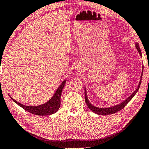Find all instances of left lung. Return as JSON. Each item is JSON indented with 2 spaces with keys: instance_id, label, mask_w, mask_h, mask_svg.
I'll return each mask as SVG.
<instances>
[{
  "instance_id": "1",
  "label": "left lung",
  "mask_w": 149,
  "mask_h": 149,
  "mask_svg": "<svg viewBox=\"0 0 149 149\" xmlns=\"http://www.w3.org/2000/svg\"><path fill=\"white\" fill-rule=\"evenodd\" d=\"M135 46L136 49L138 50V53H139L140 55L141 56V52L140 50V48L139 45H138V43L135 44ZM143 66L142 67V72H141V74L140 76V80L139 82V84H138V87L136 88V89L135 91H134L132 95H131L130 96H129L128 98H127L126 100H124V101L122 103H120V104H118L117 105H115V106H113L111 107H109V108H99V107H95L94 105H93L91 103L89 102L88 98V96L87 94H86V88L84 89V93H85V102L86 103V104H87V106L88 107V108L90 109L93 112H94L95 113H97L99 114V115H109V114H112V113H114L116 112H117L119 110H120L121 109H123L124 107H125L128 102L130 101V100L133 98V96L136 95V93H137V91H138V89H139V88L141 84V78H142V75H143Z\"/></svg>"
}]
</instances>
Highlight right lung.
<instances>
[{
    "label": "right lung",
    "instance_id": "obj_1",
    "mask_svg": "<svg viewBox=\"0 0 149 149\" xmlns=\"http://www.w3.org/2000/svg\"><path fill=\"white\" fill-rule=\"evenodd\" d=\"M66 82V80L63 81L61 85L59 86L57 89L56 91L55 92L54 95L53 96L50 100H49L47 103H45L44 104L38 106H26L23 104H21L20 103L18 102L15 99H13L11 96L9 95L13 102H15L16 104H18L19 106L26 110L27 112L32 113L34 115L37 116H49L51 114L56 113L59 108L60 107V98L62 90H63L64 86Z\"/></svg>",
    "mask_w": 149,
    "mask_h": 149
}]
</instances>
